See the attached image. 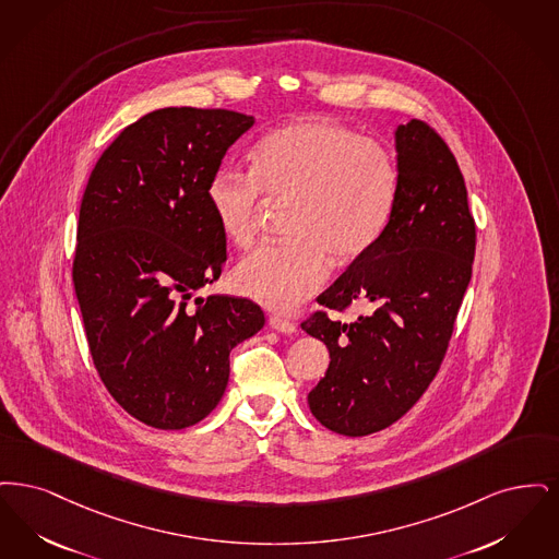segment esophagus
<instances>
[{"instance_id": "34e87169", "label": "esophagus", "mask_w": 559, "mask_h": 559, "mask_svg": "<svg viewBox=\"0 0 559 559\" xmlns=\"http://www.w3.org/2000/svg\"><path fill=\"white\" fill-rule=\"evenodd\" d=\"M269 325L282 334H294L296 332V323L290 321L288 317L284 316H271L269 317Z\"/></svg>"}]
</instances>
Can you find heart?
I'll list each match as a JSON object with an SVG mask.
<instances>
[{
	"label": "heart",
	"mask_w": 559,
	"mask_h": 559,
	"mask_svg": "<svg viewBox=\"0 0 559 559\" xmlns=\"http://www.w3.org/2000/svg\"><path fill=\"white\" fill-rule=\"evenodd\" d=\"M399 170L389 150L332 121H300L267 133L252 170L218 167L206 200L223 236L240 248L257 242L267 204L288 206L290 242L243 257L236 286L269 309L292 313L328 280V254L355 261L389 227Z\"/></svg>",
	"instance_id": "heart-1"
}]
</instances>
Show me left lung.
I'll return each mask as SVG.
<instances>
[{
	"label": "left lung",
	"mask_w": 559,
	"mask_h": 559,
	"mask_svg": "<svg viewBox=\"0 0 559 559\" xmlns=\"http://www.w3.org/2000/svg\"><path fill=\"white\" fill-rule=\"evenodd\" d=\"M396 152L399 194L384 236L317 296L340 312L357 299L372 311L341 322L323 309L300 323L332 359L309 407L344 437L384 430L419 401L447 355L472 277L476 223L451 147L413 119L399 124Z\"/></svg>",
	"instance_id": "8db88e82"
}]
</instances>
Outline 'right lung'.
I'll list each match as a JSON object with an SVG mask.
<instances>
[{
  "label": "right lung",
  "instance_id": "obj_1",
  "mask_svg": "<svg viewBox=\"0 0 559 559\" xmlns=\"http://www.w3.org/2000/svg\"><path fill=\"white\" fill-rule=\"evenodd\" d=\"M254 119L225 108H160L124 127L81 200L73 282L99 380L158 430L194 426L229 380V353L265 316L213 284L227 240L206 186Z\"/></svg>",
  "mask_w": 559,
  "mask_h": 559
}]
</instances>
